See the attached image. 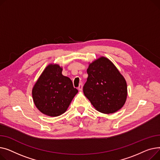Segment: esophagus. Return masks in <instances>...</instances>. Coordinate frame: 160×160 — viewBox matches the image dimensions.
I'll use <instances>...</instances> for the list:
<instances>
[{
    "label": "esophagus",
    "instance_id": "obj_1",
    "mask_svg": "<svg viewBox=\"0 0 160 160\" xmlns=\"http://www.w3.org/2000/svg\"><path fill=\"white\" fill-rule=\"evenodd\" d=\"M78 90H79V91H82V83H80L79 86V87H78Z\"/></svg>",
    "mask_w": 160,
    "mask_h": 160
}]
</instances>
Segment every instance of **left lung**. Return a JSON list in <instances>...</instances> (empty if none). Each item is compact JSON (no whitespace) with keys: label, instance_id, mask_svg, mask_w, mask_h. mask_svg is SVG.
I'll use <instances>...</instances> for the list:
<instances>
[{"label":"left lung","instance_id":"left-lung-1","mask_svg":"<svg viewBox=\"0 0 160 160\" xmlns=\"http://www.w3.org/2000/svg\"><path fill=\"white\" fill-rule=\"evenodd\" d=\"M87 73L83 92L96 110L109 114L123 107L127 84L113 62L102 56L89 63Z\"/></svg>","mask_w":160,"mask_h":160}]
</instances>
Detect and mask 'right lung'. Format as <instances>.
Here are the masks:
<instances>
[{
  "label": "right lung",
  "instance_id": "right-lung-1",
  "mask_svg": "<svg viewBox=\"0 0 160 160\" xmlns=\"http://www.w3.org/2000/svg\"><path fill=\"white\" fill-rule=\"evenodd\" d=\"M62 71L58 64H48L32 88L34 104L44 115L57 117L64 114L78 92Z\"/></svg>",
  "mask_w": 160,
  "mask_h": 160
}]
</instances>
